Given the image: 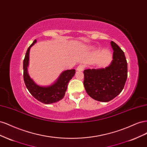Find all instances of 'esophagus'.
<instances>
[{
    "instance_id": "esophagus-1",
    "label": "esophagus",
    "mask_w": 147,
    "mask_h": 147,
    "mask_svg": "<svg viewBox=\"0 0 147 147\" xmlns=\"http://www.w3.org/2000/svg\"><path fill=\"white\" fill-rule=\"evenodd\" d=\"M84 68V66L83 64H80V65H79L77 67V71H79V72H82V71L83 70Z\"/></svg>"
}]
</instances>
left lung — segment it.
Segmentation results:
<instances>
[{"label":"left lung","mask_w":147,"mask_h":147,"mask_svg":"<svg viewBox=\"0 0 147 147\" xmlns=\"http://www.w3.org/2000/svg\"><path fill=\"white\" fill-rule=\"evenodd\" d=\"M113 53L111 64L105 68L84 70V86L88 94L94 100L109 102L123 90L127 77V64L124 53L111 41Z\"/></svg>","instance_id":"left-lung-1"}]
</instances>
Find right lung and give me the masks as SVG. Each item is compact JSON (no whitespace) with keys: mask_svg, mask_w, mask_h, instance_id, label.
Segmentation results:
<instances>
[{"mask_svg":"<svg viewBox=\"0 0 147 147\" xmlns=\"http://www.w3.org/2000/svg\"><path fill=\"white\" fill-rule=\"evenodd\" d=\"M36 42L37 40H35L28 48L26 53L23 61L24 81L28 91L37 100L45 104L55 103L63 99L64 97L68 83L74 76L75 70L72 69L63 71L56 81L51 85L46 86L38 85L30 77L28 72L30 49Z\"/></svg>","mask_w":147,"mask_h":147,"instance_id":"add662e5","label":"right lung"}]
</instances>
